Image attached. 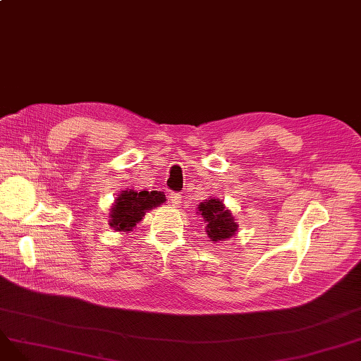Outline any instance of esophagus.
Wrapping results in <instances>:
<instances>
[{
    "mask_svg": "<svg viewBox=\"0 0 361 361\" xmlns=\"http://www.w3.org/2000/svg\"><path fill=\"white\" fill-rule=\"evenodd\" d=\"M169 202L178 206L181 203V195L180 193H169Z\"/></svg>",
    "mask_w": 361,
    "mask_h": 361,
    "instance_id": "34e87169",
    "label": "esophagus"
}]
</instances>
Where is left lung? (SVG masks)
<instances>
[{
	"mask_svg": "<svg viewBox=\"0 0 361 361\" xmlns=\"http://www.w3.org/2000/svg\"><path fill=\"white\" fill-rule=\"evenodd\" d=\"M197 214L202 215L206 224V233L211 241L218 243L226 238H231L238 225L231 215V211L226 209L222 200L209 197L197 206Z\"/></svg>",
	"mask_w": 361,
	"mask_h": 361,
	"instance_id": "obj_1",
	"label": "left lung"
}]
</instances>
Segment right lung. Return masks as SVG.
Segmentation results:
<instances>
[{
  "label": "right lung",
  "mask_w": 361,
  "mask_h": 361,
  "mask_svg": "<svg viewBox=\"0 0 361 361\" xmlns=\"http://www.w3.org/2000/svg\"><path fill=\"white\" fill-rule=\"evenodd\" d=\"M165 195L158 190L135 192L131 188L121 192L111 207L109 225L116 231L128 233L143 219L145 214L164 203Z\"/></svg>",
  "instance_id": "right-lung-1"
}]
</instances>
